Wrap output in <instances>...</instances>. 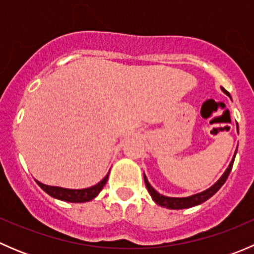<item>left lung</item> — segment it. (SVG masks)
<instances>
[{
	"label": "left lung",
	"instance_id": "obj_1",
	"mask_svg": "<svg viewBox=\"0 0 254 254\" xmlns=\"http://www.w3.org/2000/svg\"><path fill=\"white\" fill-rule=\"evenodd\" d=\"M222 91H224L225 93L230 97V93L226 91V89L222 88ZM237 130H238V127H237ZM235 156H236V152H235ZM235 156H234V158H232L231 163H230L229 168L225 171V173L222 175L221 178H220L219 181L214 184V186L210 187L209 189H206V190L201 191V193H199V194H194V195L187 196V198H171V196L162 195V194L158 193V191L156 190V189L153 188L150 183H148L147 178H146L145 173H143V179H145L146 188H147L148 193L151 194V196H152V199L155 200V203H157L158 205H161L163 207H168V209H187V207L199 205V204L204 203V201H206L207 199L211 198V196L214 195V194L216 193V191L219 190L222 186H224V183L226 182L227 177H229L230 172H231L232 166H234Z\"/></svg>",
	"mask_w": 254,
	"mask_h": 254
}]
</instances>
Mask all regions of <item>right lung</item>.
Segmentation results:
<instances>
[{"label":"right lung","mask_w":254,"mask_h":254,"mask_svg":"<svg viewBox=\"0 0 254 254\" xmlns=\"http://www.w3.org/2000/svg\"><path fill=\"white\" fill-rule=\"evenodd\" d=\"M108 176L109 173L98 184L86 189H66L61 188V187H51L40 183L38 181L37 183L39 184V187L43 190L47 191L49 195H51L53 198L60 199V200L64 201H70V203H86V201L92 200V199H94L98 195L99 191L106 186L107 181H108Z\"/></svg>","instance_id":"obj_1"}]
</instances>
